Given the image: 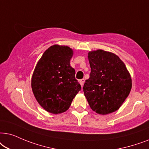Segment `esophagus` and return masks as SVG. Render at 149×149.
Returning a JSON list of instances; mask_svg holds the SVG:
<instances>
[{"label": "esophagus", "mask_w": 149, "mask_h": 149, "mask_svg": "<svg viewBox=\"0 0 149 149\" xmlns=\"http://www.w3.org/2000/svg\"><path fill=\"white\" fill-rule=\"evenodd\" d=\"M84 81H85L84 79H82V80H79V82H80V84L82 86H83V85H84Z\"/></svg>", "instance_id": "obj_1"}]
</instances>
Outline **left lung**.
I'll use <instances>...</instances> for the list:
<instances>
[{"label": "left lung", "mask_w": 149, "mask_h": 149, "mask_svg": "<svg viewBox=\"0 0 149 149\" xmlns=\"http://www.w3.org/2000/svg\"><path fill=\"white\" fill-rule=\"evenodd\" d=\"M90 78L83 91L91 108L105 115L119 109L132 86L130 73L119 57L103 49L88 53Z\"/></svg>", "instance_id": "8db88e82"}]
</instances>
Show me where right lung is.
<instances>
[{
	"label": "right lung",
	"instance_id": "1",
	"mask_svg": "<svg viewBox=\"0 0 149 149\" xmlns=\"http://www.w3.org/2000/svg\"><path fill=\"white\" fill-rule=\"evenodd\" d=\"M73 54L68 46L53 45L37 62L31 79L33 94L39 105L52 114L65 112L81 90L70 65Z\"/></svg>",
	"mask_w": 149,
	"mask_h": 149
}]
</instances>
